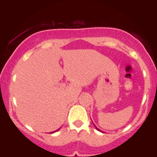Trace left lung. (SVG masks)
Wrapping results in <instances>:
<instances>
[{
  "label": "left lung",
  "mask_w": 157,
  "mask_h": 157,
  "mask_svg": "<svg viewBox=\"0 0 157 157\" xmlns=\"http://www.w3.org/2000/svg\"><path fill=\"white\" fill-rule=\"evenodd\" d=\"M94 126H95V125H94ZM95 128H96V129H97V130H98V131H100V129H98V128H97V127H96V126H95Z\"/></svg>",
  "instance_id": "obj_1"
}]
</instances>
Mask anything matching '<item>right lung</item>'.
Masks as SVG:
<instances>
[{
	"label": "right lung",
	"mask_w": 157,
	"mask_h": 157,
	"mask_svg": "<svg viewBox=\"0 0 157 157\" xmlns=\"http://www.w3.org/2000/svg\"><path fill=\"white\" fill-rule=\"evenodd\" d=\"M59 129H60V128H59ZM59 129H58V130H59ZM58 130H57V131H58ZM52 133H54V132H52Z\"/></svg>",
	"instance_id": "add662e5"
}]
</instances>
